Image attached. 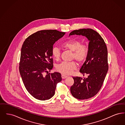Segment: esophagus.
<instances>
[{"label": "esophagus", "instance_id": "34e87169", "mask_svg": "<svg viewBox=\"0 0 125 125\" xmlns=\"http://www.w3.org/2000/svg\"><path fill=\"white\" fill-rule=\"evenodd\" d=\"M61 77L62 78V79H65L66 77H67V76L65 75V74H62Z\"/></svg>", "mask_w": 125, "mask_h": 125}]
</instances>
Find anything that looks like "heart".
<instances>
[{"instance_id":"heart-1","label":"heart","mask_w":125,"mask_h":125,"mask_svg":"<svg viewBox=\"0 0 125 125\" xmlns=\"http://www.w3.org/2000/svg\"><path fill=\"white\" fill-rule=\"evenodd\" d=\"M62 47L73 52L72 59H74L78 63H81L87 58L89 49L85 45H82L80 40L76 39H70L62 44ZM52 53L54 59L58 61L60 57L61 52L59 48L54 46L52 48ZM76 68V65L74 62H63L57 65L56 69L63 74H69Z\"/></svg>"}]
</instances>
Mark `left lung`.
<instances>
[{
  "mask_svg": "<svg viewBox=\"0 0 125 125\" xmlns=\"http://www.w3.org/2000/svg\"><path fill=\"white\" fill-rule=\"evenodd\" d=\"M84 36L89 41V53L80 72L88 77H73L74 83L70 88L72 95L80 100L95 95L101 89L108 70L107 48L101 36L90 29L75 30L71 35Z\"/></svg>",
  "mask_w": 125,
  "mask_h": 125,
  "instance_id": "obj_1",
  "label": "left lung"
}]
</instances>
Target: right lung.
Returning a JSON list of instances; mask_svg holds the SVG:
<instances>
[{"label": "right lung", "mask_w": 125, "mask_h": 125, "mask_svg": "<svg viewBox=\"0 0 125 125\" xmlns=\"http://www.w3.org/2000/svg\"><path fill=\"white\" fill-rule=\"evenodd\" d=\"M65 32L42 30L29 36L21 49L19 71L24 86L30 95L46 100L55 94L57 84L62 81L58 72L48 73L53 68L52 53L55 42ZM47 72L46 76L44 75Z\"/></svg>", "instance_id": "obj_1"}]
</instances>
